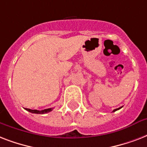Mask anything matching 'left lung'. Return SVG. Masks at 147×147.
Listing matches in <instances>:
<instances>
[{
  "label": "left lung",
  "instance_id": "left-lung-1",
  "mask_svg": "<svg viewBox=\"0 0 147 147\" xmlns=\"http://www.w3.org/2000/svg\"><path fill=\"white\" fill-rule=\"evenodd\" d=\"M121 107H119V108H117V109H114V111H113V112H114V111H117V110H119V109H121Z\"/></svg>",
  "mask_w": 147,
  "mask_h": 147
}]
</instances>
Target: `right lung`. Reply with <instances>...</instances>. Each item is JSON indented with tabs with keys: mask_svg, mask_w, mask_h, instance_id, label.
<instances>
[{
	"mask_svg": "<svg viewBox=\"0 0 147 147\" xmlns=\"http://www.w3.org/2000/svg\"><path fill=\"white\" fill-rule=\"evenodd\" d=\"M53 108H48V109L42 110V111H38V110H31L29 109V108H26V110L27 111L31 112L33 114H46V113H49V112L52 111Z\"/></svg>",
	"mask_w": 147,
	"mask_h": 147,
	"instance_id": "1",
	"label": "right lung"
}]
</instances>
